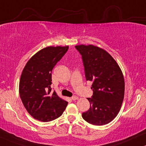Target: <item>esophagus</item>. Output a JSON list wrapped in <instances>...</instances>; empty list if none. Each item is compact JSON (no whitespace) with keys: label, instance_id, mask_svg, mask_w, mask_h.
<instances>
[{"label":"esophagus","instance_id":"esophagus-1","mask_svg":"<svg viewBox=\"0 0 146 146\" xmlns=\"http://www.w3.org/2000/svg\"><path fill=\"white\" fill-rule=\"evenodd\" d=\"M78 97L76 96H75L71 97V100H78Z\"/></svg>","mask_w":146,"mask_h":146}]
</instances>
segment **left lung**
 I'll list each match as a JSON object with an SVG mask.
<instances>
[{
	"instance_id": "obj_1",
	"label": "left lung",
	"mask_w": 146,
	"mask_h": 146,
	"mask_svg": "<svg viewBox=\"0 0 146 146\" xmlns=\"http://www.w3.org/2000/svg\"><path fill=\"white\" fill-rule=\"evenodd\" d=\"M82 55L86 80L92 82L90 108L82 118L94 125L110 123L120 111L125 93L122 71L114 59L105 50L93 45L76 46Z\"/></svg>"
}]
</instances>
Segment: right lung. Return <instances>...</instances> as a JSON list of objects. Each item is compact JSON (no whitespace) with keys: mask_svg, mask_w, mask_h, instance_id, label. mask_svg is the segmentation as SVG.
<instances>
[{"mask_svg":"<svg viewBox=\"0 0 146 146\" xmlns=\"http://www.w3.org/2000/svg\"><path fill=\"white\" fill-rule=\"evenodd\" d=\"M68 46H48L33 55L24 67L19 94L24 107L35 119L53 121L63 113L68 102L60 98L52 89V70L62 58Z\"/></svg>","mask_w":146,"mask_h":146,"instance_id":"right-lung-1","label":"right lung"}]
</instances>
